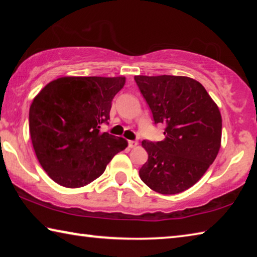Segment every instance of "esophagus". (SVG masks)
<instances>
[{
    "label": "esophagus",
    "mask_w": 257,
    "mask_h": 257,
    "mask_svg": "<svg viewBox=\"0 0 257 257\" xmlns=\"http://www.w3.org/2000/svg\"><path fill=\"white\" fill-rule=\"evenodd\" d=\"M128 145H129V147H132V149H134V147H136L138 145V143L136 141H129L128 142Z\"/></svg>",
    "instance_id": "esophagus-1"
}]
</instances>
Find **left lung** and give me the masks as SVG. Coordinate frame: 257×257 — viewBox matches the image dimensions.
I'll return each mask as SVG.
<instances>
[{
  "instance_id": "left-lung-1",
  "label": "left lung",
  "mask_w": 257,
  "mask_h": 257,
  "mask_svg": "<svg viewBox=\"0 0 257 257\" xmlns=\"http://www.w3.org/2000/svg\"><path fill=\"white\" fill-rule=\"evenodd\" d=\"M153 114L164 123V139L143 141L149 160L139 170L156 193L175 195L190 188L214 162L221 146L222 119L201 82L184 76H135Z\"/></svg>"
}]
</instances>
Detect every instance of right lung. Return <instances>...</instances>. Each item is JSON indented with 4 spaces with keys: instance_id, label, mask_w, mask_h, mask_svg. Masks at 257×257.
Wrapping results in <instances>:
<instances>
[{
    "instance_id": "right-lung-1",
    "label": "right lung",
    "mask_w": 257,
    "mask_h": 257,
    "mask_svg": "<svg viewBox=\"0 0 257 257\" xmlns=\"http://www.w3.org/2000/svg\"><path fill=\"white\" fill-rule=\"evenodd\" d=\"M124 77H62L47 84L29 108L35 153L52 180L67 188L90 184L128 143L102 133Z\"/></svg>"
}]
</instances>
